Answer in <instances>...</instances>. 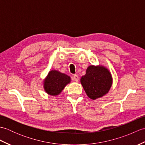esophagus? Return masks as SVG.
Masks as SVG:
<instances>
[{"label":"esophagus","instance_id":"esophagus-1","mask_svg":"<svg viewBox=\"0 0 145 145\" xmlns=\"http://www.w3.org/2000/svg\"><path fill=\"white\" fill-rule=\"evenodd\" d=\"M73 80L76 82H78L79 80V77L77 75H73Z\"/></svg>","mask_w":145,"mask_h":145}]
</instances>
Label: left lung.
<instances>
[{"label":"left lung","instance_id":"8db88e82","mask_svg":"<svg viewBox=\"0 0 145 145\" xmlns=\"http://www.w3.org/2000/svg\"><path fill=\"white\" fill-rule=\"evenodd\" d=\"M80 82L87 96L92 100L102 97L109 91L112 85L111 73L103 66H89Z\"/></svg>","mask_w":145,"mask_h":145}]
</instances>
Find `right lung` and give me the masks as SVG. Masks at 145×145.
<instances>
[{
  "label": "right lung",
  "mask_w": 145,
  "mask_h": 145,
  "mask_svg": "<svg viewBox=\"0 0 145 145\" xmlns=\"http://www.w3.org/2000/svg\"><path fill=\"white\" fill-rule=\"evenodd\" d=\"M70 80V77L67 75L57 70H51L44 80V90L48 95L56 96L61 93Z\"/></svg>",
  "instance_id": "add662e5"
}]
</instances>
